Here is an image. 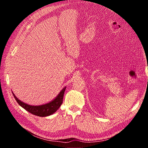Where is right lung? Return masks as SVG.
I'll return each mask as SVG.
<instances>
[{"mask_svg": "<svg viewBox=\"0 0 148 148\" xmlns=\"http://www.w3.org/2000/svg\"><path fill=\"white\" fill-rule=\"evenodd\" d=\"M65 89H66V87H64L60 91L59 93L57 95L56 98L52 100L51 101L47 102L46 104L38 105V106H32V105L25 103V102L21 101L19 99H17L13 92H12V93H13L14 98L16 100L17 103L22 108H23L25 110H26L27 111H28L32 114L35 115V116L46 117L54 114L61 106V105L62 103Z\"/></svg>", "mask_w": 148, "mask_h": 148, "instance_id": "1", "label": "right lung"}]
</instances>
